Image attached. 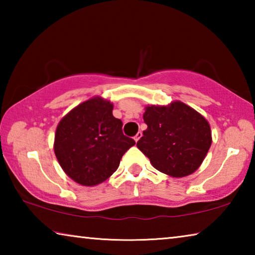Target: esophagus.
<instances>
[{"mask_svg": "<svg viewBox=\"0 0 255 255\" xmlns=\"http://www.w3.org/2000/svg\"><path fill=\"white\" fill-rule=\"evenodd\" d=\"M141 135H143V133H141V131H138V132L136 133V136H135V137H133V139H135V141H136V143H137V141H138V140H139V138L141 137Z\"/></svg>", "mask_w": 255, "mask_h": 255, "instance_id": "esophagus-1", "label": "esophagus"}]
</instances>
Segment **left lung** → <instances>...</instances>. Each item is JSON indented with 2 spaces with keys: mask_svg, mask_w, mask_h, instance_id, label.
<instances>
[{
  "mask_svg": "<svg viewBox=\"0 0 255 255\" xmlns=\"http://www.w3.org/2000/svg\"><path fill=\"white\" fill-rule=\"evenodd\" d=\"M147 129L137 147L162 173L183 178L199 169L211 146V130L204 116L181 101L147 106Z\"/></svg>",
  "mask_w": 255,
  "mask_h": 255,
  "instance_id": "8db88e82",
  "label": "left lung"
}]
</instances>
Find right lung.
Wrapping results in <instances>:
<instances>
[{"instance_id":"right-lung-1","label":"right lung","mask_w":255,"mask_h":255,"mask_svg":"<svg viewBox=\"0 0 255 255\" xmlns=\"http://www.w3.org/2000/svg\"><path fill=\"white\" fill-rule=\"evenodd\" d=\"M114 105L101 97L80 103L60 119L54 152L63 171L84 187L105 182L120 159L135 145L123 133V123L112 115Z\"/></svg>"}]
</instances>
